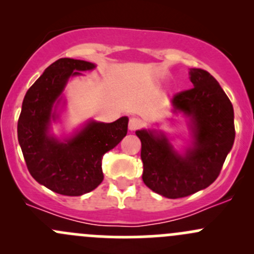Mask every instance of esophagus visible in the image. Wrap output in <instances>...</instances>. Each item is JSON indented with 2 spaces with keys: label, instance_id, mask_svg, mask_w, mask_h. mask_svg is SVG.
I'll return each instance as SVG.
<instances>
[{
  "label": "esophagus",
  "instance_id": "1",
  "mask_svg": "<svg viewBox=\"0 0 254 254\" xmlns=\"http://www.w3.org/2000/svg\"><path fill=\"white\" fill-rule=\"evenodd\" d=\"M142 125V122L139 119V118H130L129 120V130L130 131H135V130L139 129Z\"/></svg>",
  "mask_w": 254,
  "mask_h": 254
}]
</instances>
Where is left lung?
Listing matches in <instances>:
<instances>
[{"label": "left lung", "mask_w": 254, "mask_h": 254, "mask_svg": "<svg viewBox=\"0 0 254 254\" xmlns=\"http://www.w3.org/2000/svg\"><path fill=\"white\" fill-rule=\"evenodd\" d=\"M190 89L172 98V112L188 118L191 141L178 152L160 130H137L141 140L142 181L151 190L170 199L205 189L220 175L235 141L234 107L209 72L190 68Z\"/></svg>", "instance_id": "left-lung-1"}]
</instances>
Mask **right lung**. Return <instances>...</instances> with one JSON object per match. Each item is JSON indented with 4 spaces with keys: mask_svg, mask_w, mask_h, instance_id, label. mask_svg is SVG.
I'll return each instance as SVG.
<instances>
[{
    "mask_svg": "<svg viewBox=\"0 0 254 254\" xmlns=\"http://www.w3.org/2000/svg\"><path fill=\"white\" fill-rule=\"evenodd\" d=\"M94 67L68 58L51 64L25 93L18 119V141L28 171L38 183L63 195L78 196L96 189L104 178L103 155L127 132L129 119L122 117L113 123L88 120L64 140L50 134L68 79Z\"/></svg>",
    "mask_w": 254,
    "mask_h": 254,
    "instance_id": "1",
    "label": "right lung"
}]
</instances>
